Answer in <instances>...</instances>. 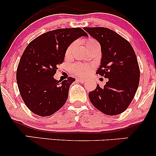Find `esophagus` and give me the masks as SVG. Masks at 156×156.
Wrapping results in <instances>:
<instances>
[{
    "label": "esophagus",
    "instance_id": "1",
    "mask_svg": "<svg viewBox=\"0 0 156 156\" xmlns=\"http://www.w3.org/2000/svg\"><path fill=\"white\" fill-rule=\"evenodd\" d=\"M77 80H78V81L80 82V83H83L84 82L86 81V79H83V78H78V79H77Z\"/></svg>",
    "mask_w": 156,
    "mask_h": 156
}]
</instances>
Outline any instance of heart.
Wrapping results in <instances>:
<instances>
[{"label":"heart","mask_w":156,"mask_h":156,"mask_svg":"<svg viewBox=\"0 0 156 156\" xmlns=\"http://www.w3.org/2000/svg\"><path fill=\"white\" fill-rule=\"evenodd\" d=\"M97 44H98V42L94 39L89 38L85 40V45L86 47H87V48L89 47H91V46L97 45ZM74 47H75V43H72L68 46L67 50H66V53H65L66 56L67 57L70 56L73 53V49H74ZM89 70H90V68L89 67L82 65V64H76L72 67V71L73 72V73H75L76 75H78V76H87V75H88V73H89Z\"/></svg>","instance_id":"heart-1"}]
</instances>
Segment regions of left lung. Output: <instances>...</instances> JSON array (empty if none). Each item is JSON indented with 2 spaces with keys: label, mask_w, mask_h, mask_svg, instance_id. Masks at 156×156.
Wrapping results in <instances>:
<instances>
[{
  "label": "left lung",
  "mask_w": 156,
  "mask_h": 156,
  "mask_svg": "<svg viewBox=\"0 0 156 156\" xmlns=\"http://www.w3.org/2000/svg\"><path fill=\"white\" fill-rule=\"evenodd\" d=\"M101 46V66L97 74L108 78L104 87L97 85L89 93L91 103L107 115L126 110L136 92L140 70L131 44L115 31L103 27L84 28Z\"/></svg>",
  "instance_id": "left-lung-1"
}]
</instances>
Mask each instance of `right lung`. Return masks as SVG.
<instances>
[{"instance_id": "add662e5", "label": "right lung", "mask_w": 156, "mask_h": 156, "mask_svg": "<svg viewBox=\"0 0 156 156\" xmlns=\"http://www.w3.org/2000/svg\"><path fill=\"white\" fill-rule=\"evenodd\" d=\"M88 34L80 28H60L39 36L28 44L17 69V83L25 104L40 117L52 115L67 101L76 79L57 80L53 76L73 42Z\"/></svg>"}]
</instances>
